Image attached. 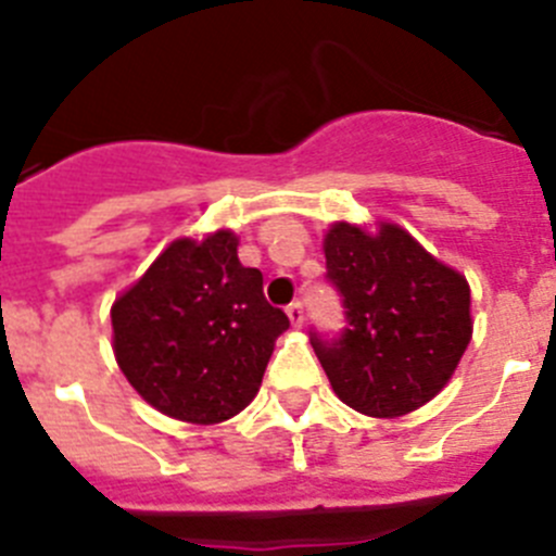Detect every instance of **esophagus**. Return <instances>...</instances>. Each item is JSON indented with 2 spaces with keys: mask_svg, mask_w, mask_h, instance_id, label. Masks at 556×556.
<instances>
[{
  "mask_svg": "<svg viewBox=\"0 0 556 556\" xmlns=\"http://www.w3.org/2000/svg\"><path fill=\"white\" fill-rule=\"evenodd\" d=\"M287 314H289V323H292L294 328H301V326H303V303H301V301L289 303Z\"/></svg>",
  "mask_w": 556,
  "mask_h": 556,
  "instance_id": "obj_1",
  "label": "esophagus"
}]
</instances>
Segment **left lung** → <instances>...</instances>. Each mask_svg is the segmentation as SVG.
<instances>
[{"instance_id": "1", "label": "left lung", "mask_w": 556, "mask_h": 556, "mask_svg": "<svg viewBox=\"0 0 556 556\" xmlns=\"http://www.w3.org/2000/svg\"><path fill=\"white\" fill-rule=\"evenodd\" d=\"M326 281L345 308L337 337L308 331L323 370L348 406L397 417L454 376L470 342V289L406 230L376 236L339 223L326 236Z\"/></svg>"}]
</instances>
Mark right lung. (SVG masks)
<instances>
[{
    "label": "right lung",
    "instance_id": "add662e5",
    "mask_svg": "<svg viewBox=\"0 0 556 556\" xmlns=\"http://www.w3.org/2000/svg\"><path fill=\"white\" fill-rule=\"evenodd\" d=\"M236 244L230 230L172 242L111 308L113 351L127 381L147 404L189 424L239 415L289 328Z\"/></svg>",
    "mask_w": 556,
    "mask_h": 556
}]
</instances>
